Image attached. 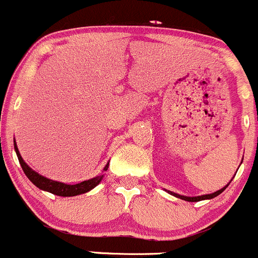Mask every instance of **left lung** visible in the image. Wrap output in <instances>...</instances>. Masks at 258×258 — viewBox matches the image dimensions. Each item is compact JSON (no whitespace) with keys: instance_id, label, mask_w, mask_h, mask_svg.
Masks as SVG:
<instances>
[{"instance_id":"left-lung-1","label":"left lung","mask_w":258,"mask_h":258,"mask_svg":"<svg viewBox=\"0 0 258 258\" xmlns=\"http://www.w3.org/2000/svg\"><path fill=\"white\" fill-rule=\"evenodd\" d=\"M233 178H234V177H233ZM230 182H232V180H230ZM230 182H229V183H230ZM229 183H228L225 187H223V188H221V189H219V191L213 192V194H209V195H201V196H192V197H189V196H183V195L174 194V192H172V191H167V192H168V194L172 195V196L178 197V199H180V200H184V201L197 202V201H202V200H211V199H214V197L219 196V195H220L221 192L224 191V189H225L228 186H229Z\"/></svg>"}]
</instances>
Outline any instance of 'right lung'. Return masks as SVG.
Wrapping results in <instances>:
<instances>
[{"label":"right lung","instance_id":"right-lung-1","mask_svg":"<svg viewBox=\"0 0 258 258\" xmlns=\"http://www.w3.org/2000/svg\"><path fill=\"white\" fill-rule=\"evenodd\" d=\"M14 148H15L16 155H18V159H19V162H20L21 168H23L26 177L30 179L31 183H34L38 188L43 189V191L50 192V194L57 195V196L70 197V196H78V195L86 194V192L95 188V187L102 182L103 177H104V174L96 175V177L91 178V179L84 180V182H80V183H76V184H66V183H62V182H57V180L49 179V178L44 177V175H40L39 173L31 169V168L24 162V159L21 158L18 146H16V141H14ZM108 165H109V163H107V165L104 167L103 172H105V170L108 169Z\"/></svg>","mask_w":258,"mask_h":258}]
</instances>
